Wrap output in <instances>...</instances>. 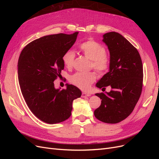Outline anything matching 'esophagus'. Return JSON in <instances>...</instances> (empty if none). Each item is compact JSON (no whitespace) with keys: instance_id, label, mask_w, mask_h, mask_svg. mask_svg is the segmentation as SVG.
I'll return each mask as SVG.
<instances>
[{"instance_id":"34e87169","label":"esophagus","mask_w":159,"mask_h":159,"mask_svg":"<svg viewBox=\"0 0 159 159\" xmlns=\"http://www.w3.org/2000/svg\"><path fill=\"white\" fill-rule=\"evenodd\" d=\"M91 95L89 93H82V94H81V97L82 98H86V97H89V96H90Z\"/></svg>"}]
</instances>
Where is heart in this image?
Instances as JSON below:
<instances>
[{"label": "heart", "instance_id": "obj_1", "mask_svg": "<svg viewBox=\"0 0 159 159\" xmlns=\"http://www.w3.org/2000/svg\"><path fill=\"white\" fill-rule=\"evenodd\" d=\"M80 49L85 56L91 60V67L95 69L99 74H102L107 71L110 60L109 57L106 55V50L103 46L94 40H88L80 44ZM74 59L75 53L71 50L66 51L62 56V60L67 68L72 67ZM95 79L96 75L94 72H76L71 76L70 81L80 89L88 90Z\"/></svg>", "mask_w": 159, "mask_h": 159}]
</instances>
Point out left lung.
<instances>
[{
	"label": "left lung",
	"mask_w": 159,
	"mask_h": 159,
	"mask_svg": "<svg viewBox=\"0 0 159 159\" xmlns=\"http://www.w3.org/2000/svg\"><path fill=\"white\" fill-rule=\"evenodd\" d=\"M110 54L109 71L96 84L98 88L109 92L96 93L102 99L94 115L106 123H117L132 113L140 98L143 70L138 50L121 34L111 32L103 36Z\"/></svg>",
	"instance_id": "1"
}]
</instances>
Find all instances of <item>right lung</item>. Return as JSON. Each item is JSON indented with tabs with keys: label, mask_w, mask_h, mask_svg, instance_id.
I'll return each mask as SVG.
<instances>
[{
	"label": "right lung",
	"mask_w": 159,
	"mask_h": 159,
	"mask_svg": "<svg viewBox=\"0 0 159 159\" xmlns=\"http://www.w3.org/2000/svg\"><path fill=\"white\" fill-rule=\"evenodd\" d=\"M78 32L45 36L29 43L18 62V75L25 102L33 114L49 124L64 121L81 91L73 85L56 89L54 81L64 68L62 56L74 44Z\"/></svg>",
	"instance_id": "1"
}]
</instances>
